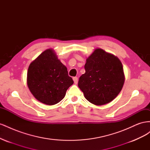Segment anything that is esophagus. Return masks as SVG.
Masks as SVG:
<instances>
[{
    "mask_svg": "<svg viewBox=\"0 0 150 150\" xmlns=\"http://www.w3.org/2000/svg\"><path fill=\"white\" fill-rule=\"evenodd\" d=\"M73 81H74V83L75 84H77L78 83V77H73Z\"/></svg>",
    "mask_w": 150,
    "mask_h": 150,
    "instance_id": "esophagus-1",
    "label": "esophagus"
}]
</instances>
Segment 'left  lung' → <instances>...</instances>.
Masks as SVG:
<instances>
[{
    "mask_svg": "<svg viewBox=\"0 0 150 150\" xmlns=\"http://www.w3.org/2000/svg\"><path fill=\"white\" fill-rule=\"evenodd\" d=\"M86 72L78 86L88 101L101 106L112 101L120 93L125 82L123 67L117 57L96 49L86 59Z\"/></svg>",
    "mask_w": 150,
    "mask_h": 150,
    "instance_id": "1",
    "label": "left lung"
}]
</instances>
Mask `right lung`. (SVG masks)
Segmentation results:
<instances>
[{"label": "right lung", "mask_w": 150, "mask_h": 150, "mask_svg": "<svg viewBox=\"0 0 150 150\" xmlns=\"http://www.w3.org/2000/svg\"><path fill=\"white\" fill-rule=\"evenodd\" d=\"M73 83L66 67L58 59L52 49L40 54L29 67V89L38 101L47 105L60 102Z\"/></svg>", "instance_id": "add662e5"}]
</instances>
